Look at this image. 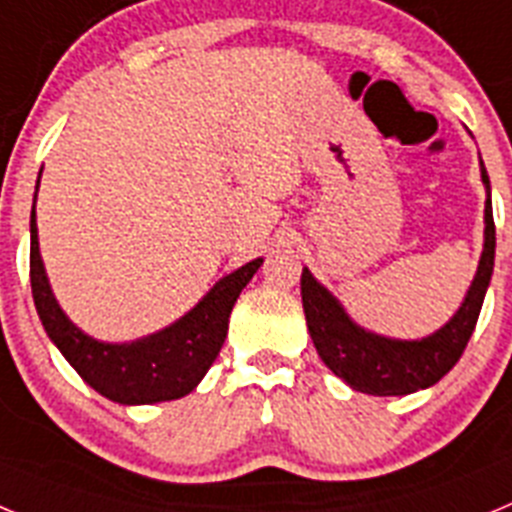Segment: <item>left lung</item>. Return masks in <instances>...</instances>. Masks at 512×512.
I'll return each instance as SVG.
<instances>
[{
  "label": "left lung",
  "instance_id": "1",
  "mask_svg": "<svg viewBox=\"0 0 512 512\" xmlns=\"http://www.w3.org/2000/svg\"><path fill=\"white\" fill-rule=\"evenodd\" d=\"M482 184L487 189L485 202V248L479 256L477 274L467 297L449 323L420 341H397L364 330L348 318L341 302L302 269V307H305L307 330L318 348L320 359L330 372L356 392L377 397L410 395L436 384L443 374L454 369L477 325L479 310L490 287L495 266V220H492L490 176L479 161Z\"/></svg>",
  "mask_w": 512,
  "mask_h": 512
}]
</instances>
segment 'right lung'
Wrapping results in <instances>:
<instances>
[{"label":"right lung","mask_w":512,"mask_h":512,"mask_svg":"<svg viewBox=\"0 0 512 512\" xmlns=\"http://www.w3.org/2000/svg\"><path fill=\"white\" fill-rule=\"evenodd\" d=\"M261 264L264 259H253L220 279L169 328L130 343H104L76 328L53 297L40 259L35 205L30 212V284L40 323L79 377L120 405H153L189 395L220 354L228 336L230 310Z\"/></svg>","instance_id":"obj_1"}]
</instances>
